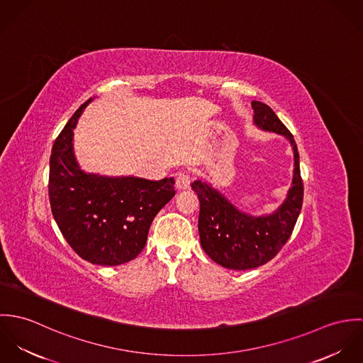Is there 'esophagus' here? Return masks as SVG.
I'll use <instances>...</instances> for the list:
<instances>
[{
	"instance_id": "34e87169",
	"label": "esophagus",
	"mask_w": 363,
	"mask_h": 363,
	"mask_svg": "<svg viewBox=\"0 0 363 363\" xmlns=\"http://www.w3.org/2000/svg\"><path fill=\"white\" fill-rule=\"evenodd\" d=\"M176 187L177 190H187L190 189V176L184 172H180L176 177Z\"/></svg>"
}]
</instances>
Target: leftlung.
<instances>
[{
	"label": "left lung",
	"mask_w": 363,
	"mask_h": 363,
	"mask_svg": "<svg viewBox=\"0 0 363 363\" xmlns=\"http://www.w3.org/2000/svg\"><path fill=\"white\" fill-rule=\"evenodd\" d=\"M253 123L262 131L284 135L294 151V177L284 203L271 213L252 215L233 206L207 182L191 189L200 200V242L209 259L229 269H253L274 259L288 242L303 203L299 152L294 135L269 106L253 101Z\"/></svg>",
	"instance_id": "obj_1"
}]
</instances>
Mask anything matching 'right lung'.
Instances as JSON below:
<instances>
[{"label":"right lung","mask_w":363,"mask_h":363,"mask_svg":"<svg viewBox=\"0 0 363 363\" xmlns=\"http://www.w3.org/2000/svg\"><path fill=\"white\" fill-rule=\"evenodd\" d=\"M82 104L57 137L50 156L49 199L64 239L81 257L120 265L145 247L156 213L174 197V179L152 182L135 176L86 173L74 154V128Z\"/></svg>","instance_id":"1"}]
</instances>
